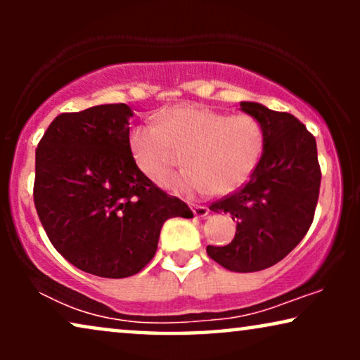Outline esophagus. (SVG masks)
I'll return each mask as SVG.
<instances>
[{"label":"esophagus","instance_id":"1","mask_svg":"<svg viewBox=\"0 0 360 360\" xmlns=\"http://www.w3.org/2000/svg\"><path fill=\"white\" fill-rule=\"evenodd\" d=\"M191 210H193V214L196 216V218H205V216H208V213H210L208 206L196 205V206H191Z\"/></svg>","mask_w":360,"mask_h":360}]
</instances>
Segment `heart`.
I'll return each mask as SVG.
<instances>
[{
  "instance_id": "heart-1",
  "label": "heart",
  "mask_w": 360,
  "mask_h": 360,
  "mask_svg": "<svg viewBox=\"0 0 360 360\" xmlns=\"http://www.w3.org/2000/svg\"><path fill=\"white\" fill-rule=\"evenodd\" d=\"M185 153L188 169L167 175L162 186L179 195L233 193L257 169L264 131L249 115L228 116L203 105H179L162 112L159 126L142 124L129 132L134 164L150 180H160Z\"/></svg>"
}]
</instances>
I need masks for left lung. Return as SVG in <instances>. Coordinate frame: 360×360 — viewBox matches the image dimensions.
Segmentation results:
<instances>
[{"label": "left lung", "mask_w": 360, "mask_h": 360, "mask_svg": "<svg viewBox=\"0 0 360 360\" xmlns=\"http://www.w3.org/2000/svg\"><path fill=\"white\" fill-rule=\"evenodd\" d=\"M240 111L259 121L264 152L248 184L210 206L229 213L236 236L206 252L231 272H257L280 262L308 233L316 210L321 170L316 141L297 117L240 101Z\"/></svg>", "instance_id": "left-lung-1"}]
</instances>
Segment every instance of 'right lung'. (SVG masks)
<instances>
[{
	"mask_svg": "<svg viewBox=\"0 0 360 360\" xmlns=\"http://www.w3.org/2000/svg\"><path fill=\"white\" fill-rule=\"evenodd\" d=\"M124 103L63 112L36 149L34 203L58 252L83 272L131 277L154 257L167 219L193 218L137 169Z\"/></svg>",
	"mask_w": 360,
	"mask_h": 360,
	"instance_id": "right-lung-1",
	"label": "right lung"
}]
</instances>
